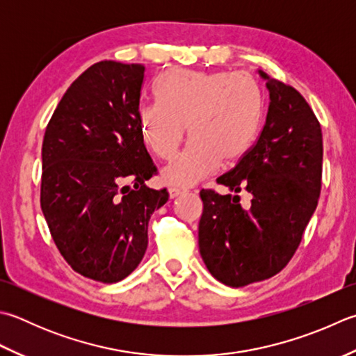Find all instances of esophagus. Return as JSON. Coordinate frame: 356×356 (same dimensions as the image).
<instances>
[{
  "mask_svg": "<svg viewBox=\"0 0 356 356\" xmlns=\"http://www.w3.org/2000/svg\"><path fill=\"white\" fill-rule=\"evenodd\" d=\"M185 191L184 190H180V188H170V197L171 199H176V197H179L180 194H184Z\"/></svg>",
  "mask_w": 356,
  "mask_h": 356,
  "instance_id": "34e87169",
  "label": "esophagus"
}]
</instances>
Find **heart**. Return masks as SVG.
I'll return each mask as SVG.
<instances>
[{"label":"heart","instance_id":"obj_1","mask_svg":"<svg viewBox=\"0 0 356 356\" xmlns=\"http://www.w3.org/2000/svg\"><path fill=\"white\" fill-rule=\"evenodd\" d=\"M156 102L138 109L145 145L156 157L170 160L191 136L186 148L165 166L162 180L193 186L225 162L241 159L259 131L266 97L247 72H172L156 85Z\"/></svg>","mask_w":356,"mask_h":356}]
</instances>
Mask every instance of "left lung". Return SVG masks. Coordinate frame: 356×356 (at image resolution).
Returning <instances> with one entry per match:
<instances>
[{
	"mask_svg": "<svg viewBox=\"0 0 356 356\" xmlns=\"http://www.w3.org/2000/svg\"><path fill=\"white\" fill-rule=\"evenodd\" d=\"M267 80L270 106L256 143L218 184L252 194L241 197L202 190L199 250L208 271L229 287L259 282L287 266L316 210L323 177V132L298 90Z\"/></svg>",
	"mask_w": 356,
	"mask_h": 356,
	"instance_id": "left-lung-1",
	"label": "left lung"
}]
</instances>
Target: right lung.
<instances>
[{
  "label": "right lung",
  "instance_id": "obj_1",
  "mask_svg": "<svg viewBox=\"0 0 356 356\" xmlns=\"http://www.w3.org/2000/svg\"><path fill=\"white\" fill-rule=\"evenodd\" d=\"M143 79V65L95 63L67 88L43 138L49 232L74 271L103 284L137 268L151 214L170 197L145 185L157 168L138 123Z\"/></svg>",
  "mask_w": 356,
  "mask_h": 356
}]
</instances>
